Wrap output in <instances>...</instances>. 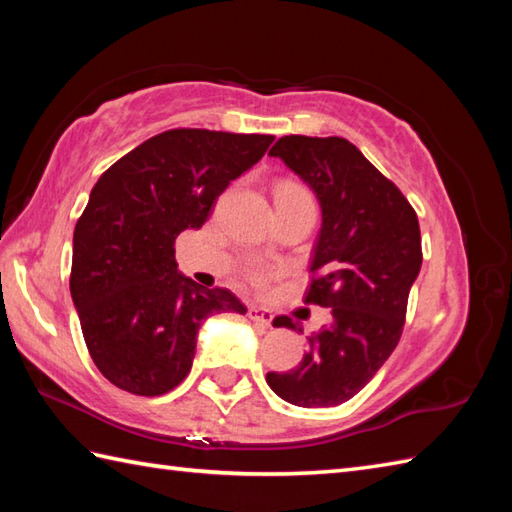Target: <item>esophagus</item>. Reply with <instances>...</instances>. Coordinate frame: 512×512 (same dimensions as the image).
Listing matches in <instances>:
<instances>
[{
	"label": "esophagus",
	"mask_w": 512,
	"mask_h": 512,
	"mask_svg": "<svg viewBox=\"0 0 512 512\" xmlns=\"http://www.w3.org/2000/svg\"><path fill=\"white\" fill-rule=\"evenodd\" d=\"M248 317H250V321L262 325V328H268V325L273 323V314L262 310V308H248Z\"/></svg>",
	"instance_id": "esophagus-1"
}]
</instances>
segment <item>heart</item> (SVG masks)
<instances>
[{
    "mask_svg": "<svg viewBox=\"0 0 512 512\" xmlns=\"http://www.w3.org/2000/svg\"><path fill=\"white\" fill-rule=\"evenodd\" d=\"M277 193H308L306 189L303 187H299V184H292V182H288V184H281V187L277 189ZM248 277H250V281H255L257 286H262L264 281H266V275L262 273V270H250L248 273Z\"/></svg>",
    "mask_w": 512,
    "mask_h": 512,
    "instance_id": "heart-1",
    "label": "heart"
}]
</instances>
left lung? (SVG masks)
Listing matches in <instances>:
<instances>
[{"instance_id":"8db88e82","label":"left lung","mask_w":512,"mask_h":512,"mask_svg":"<svg viewBox=\"0 0 512 512\" xmlns=\"http://www.w3.org/2000/svg\"><path fill=\"white\" fill-rule=\"evenodd\" d=\"M270 156L306 180L321 202L306 301L330 308L332 323L308 339V354L266 383L297 407H336L354 398L396 350L409 290L422 266L418 215L350 140L290 134ZM277 328H295L277 317Z\"/></svg>"}]
</instances>
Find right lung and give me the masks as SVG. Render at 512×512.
Returning <instances> with one entry per match:
<instances>
[{"label":"right lung","instance_id":"1","mask_svg":"<svg viewBox=\"0 0 512 512\" xmlns=\"http://www.w3.org/2000/svg\"><path fill=\"white\" fill-rule=\"evenodd\" d=\"M275 136L169 129L107 169L74 226L70 292L99 372L136 396H162L191 372L206 317L246 308L231 290L182 277L176 239L209 220L231 180Z\"/></svg>","mask_w":512,"mask_h":512}]
</instances>
